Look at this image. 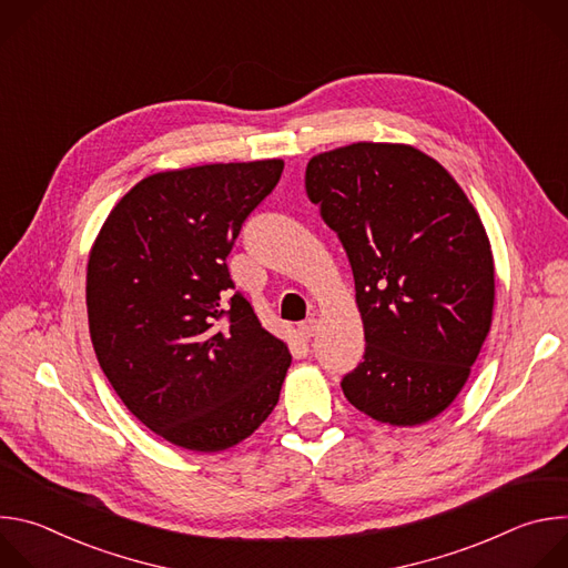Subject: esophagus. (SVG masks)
<instances>
[{"label":"esophagus","instance_id":"esophagus-1","mask_svg":"<svg viewBox=\"0 0 568 568\" xmlns=\"http://www.w3.org/2000/svg\"><path fill=\"white\" fill-rule=\"evenodd\" d=\"M316 331H318V321H316V318H305V321L301 323V326H298V333H301L303 339L314 337Z\"/></svg>","mask_w":568,"mask_h":568}]
</instances>
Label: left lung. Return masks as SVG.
Returning a JSON list of instances; mask_svg holds the SVG:
<instances>
[{
  "mask_svg": "<svg viewBox=\"0 0 568 568\" xmlns=\"http://www.w3.org/2000/svg\"><path fill=\"white\" fill-rule=\"evenodd\" d=\"M305 191L342 240L364 321V362L344 395L377 423L436 418L493 323L495 261L476 209L436 159L402 143L321 152Z\"/></svg>",
  "mask_w": 568,
  "mask_h": 568,
  "instance_id": "8db88e82",
  "label": "left lung"
}]
</instances>
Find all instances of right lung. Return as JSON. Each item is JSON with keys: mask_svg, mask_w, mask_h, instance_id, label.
<instances>
[{"mask_svg": "<svg viewBox=\"0 0 568 568\" xmlns=\"http://www.w3.org/2000/svg\"><path fill=\"white\" fill-rule=\"evenodd\" d=\"M281 159L141 180L108 215L88 263L99 364L156 436L222 452L274 412L292 355L229 276L226 256L274 191Z\"/></svg>", "mask_w": 568, "mask_h": 568, "instance_id": "add662e5", "label": "right lung"}]
</instances>
